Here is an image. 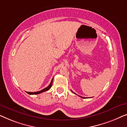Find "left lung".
<instances>
[{"instance_id": "1", "label": "left lung", "mask_w": 127, "mask_h": 127, "mask_svg": "<svg viewBox=\"0 0 127 127\" xmlns=\"http://www.w3.org/2000/svg\"><path fill=\"white\" fill-rule=\"evenodd\" d=\"M71 92H73L72 90H71ZM73 93H74V92H73ZM74 93V94H75V93ZM79 97H81V96H79ZM81 97V98H86V97Z\"/></svg>"}]
</instances>
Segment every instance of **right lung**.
Instances as JSON below:
<instances>
[{
  "mask_svg": "<svg viewBox=\"0 0 127 127\" xmlns=\"http://www.w3.org/2000/svg\"><path fill=\"white\" fill-rule=\"evenodd\" d=\"M52 82H53V78H52V79L50 85L48 86V87H46V88L42 89V90L39 91V92H26V93H27L29 94H30V95H33V94H38L41 93H42V92H46V91H48V90H49V89H51V87H52Z\"/></svg>",
  "mask_w": 127,
  "mask_h": 127,
  "instance_id": "1",
  "label": "right lung"
}]
</instances>
